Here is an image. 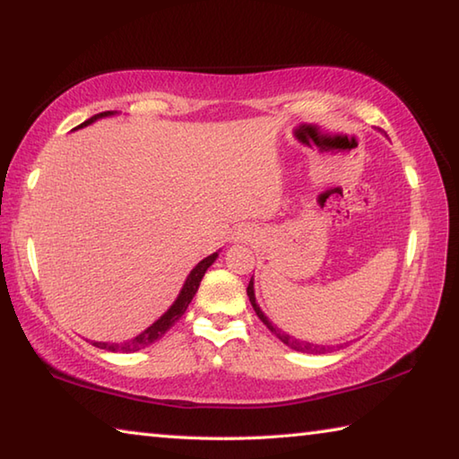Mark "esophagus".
<instances>
[{
    "label": "esophagus",
    "mask_w": 459,
    "mask_h": 459,
    "mask_svg": "<svg viewBox=\"0 0 459 459\" xmlns=\"http://www.w3.org/2000/svg\"><path fill=\"white\" fill-rule=\"evenodd\" d=\"M253 238V230L251 229H238L237 232H235V237H232V240H235V243H248V240Z\"/></svg>",
    "instance_id": "1"
}]
</instances>
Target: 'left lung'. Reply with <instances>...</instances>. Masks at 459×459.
Segmentation results:
<instances>
[{
  "label": "left lung",
  "mask_w": 459,
  "mask_h": 459,
  "mask_svg": "<svg viewBox=\"0 0 459 459\" xmlns=\"http://www.w3.org/2000/svg\"><path fill=\"white\" fill-rule=\"evenodd\" d=\"M247 295H248V301H251V306L255 309V314L259 316V320L267 325V328L275 333V336L283 342V344H287L290 348H293V351L298 352H307V354H322V352H330L332 346H320V344H312V342H299L298 338L290 336V333H285L277 328V325L269 320V317L263 314V309L259 307L257 304V298H255V283L253 279L248 281V287H247Z\"/></svg>",
  "instance_id": "8db88e82"
}]
</instances>
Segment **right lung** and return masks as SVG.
I'll list each match as a JSON object with an SVG mask.
<instances>
[{"mask_svg": "<svg viewBox=\"0 0 459 459\" xmlns=\"http://www.w3.org/2000/svg\"><path fill=\"white\" fill-rule=\"evenodd\" d=\"M113 115H117V111H105V113H99V115H95V117L87 119V121L81 123V126H79V127H74V129L87 127V126H91V123H95L97 119L113 117ZM216 259H219V253L208 255L206 259H202V261L198 263V265L190 271V275L186 277V281H184V285H182L180 293H178V298H176L174 304L169 306L168 312H166L164 316H160L158 320H155V322L150 325V328L143 330L142 333H137L135 338H131V340H127V342H121V344H115V342H113V344H108V342H92V344H95L97 348H100V351H108V352H126V354H129V352H137V351H142V348L153 344L155 340H160L161 336H164V333H166L169 328H172V325H174V324H176L178 320H180V317L184 316L186 307L190 306L192 298H194V295H196V291H198L202 277H204V273L208 271V267H211Z\"/></svg>", "mask_w": 459, "mask_h": 459, "instance_id": "right-lung-1", "label": "right lung"}]
</instances>
